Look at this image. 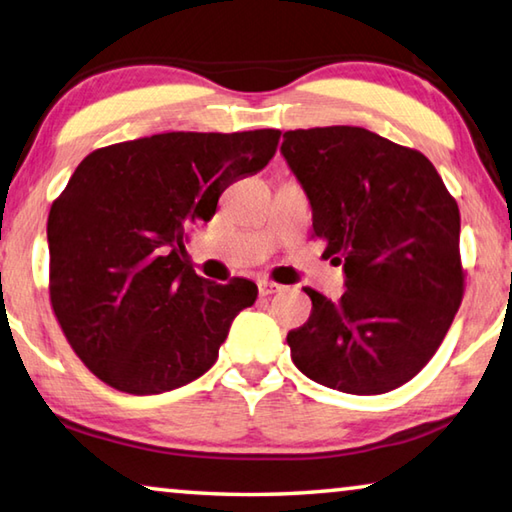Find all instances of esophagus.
<instances>
[{
	"label": "esophagus",
	"instance_id": "1",
	"mask_svg": "<svg viewBox=\"0 0 512 512\" xmlns=\"http://www.w3.org/2000/svg\"><path fill=\"white\" fill-rule=\"evenodd\" d=\"M257 287H259V296H273L285 289L282 285H278V282H271V280H259Z\"/></svg>",
	"mask_w": 512,
	"mask_h": 512
}]
</instances>
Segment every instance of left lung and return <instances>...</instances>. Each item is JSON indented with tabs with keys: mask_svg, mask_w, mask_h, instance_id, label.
Listing matches in <instances>:
<instances>
[{
	"mask_svg": "<svg viewBox=\"0 0 512 512\" xmlns=\"http://www.w3.org/2000/svg\"><path fill=\"white\" fill-rule=\"evenodd\" d=\"M280 152L346 287L337 300L305 287L312 314L287 335L291 360L346 394L401 387L440 348L465 291L456 200L424 154L364 127L285 132Z\"/></svg>",
	"mask_w": 512,
	"mask_h": 512,
	"instance_id": "8db88e82",
	"label": "left lung"
}]
</instances>
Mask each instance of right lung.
Returning <instances> with one entry per match:
<instances>
[{
    "instance_id": "obj_1",
    "label": "right lung",
    "mask_w": 512,
    "mask_h": 512,
    "mask_svg": "<svg viewBox=\"0 0 512 512\" xmlns=\"http://www.w3.org/2000/svg\"><path fill=\"white\" fill-rule=\"evenodd\" d=\"M278 129L168 132L81 161L47 218L50 300L63 335L102 383L161 394L200 378L257 285H216L186 262V232L221 193L273 159Z\"/></svg>"
}]
</instances>
